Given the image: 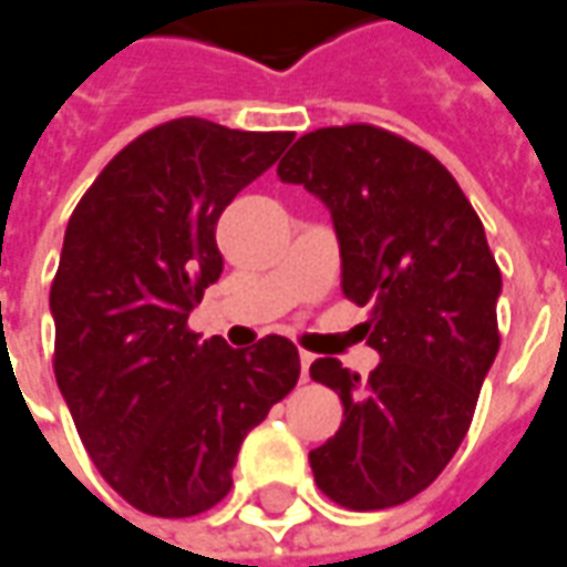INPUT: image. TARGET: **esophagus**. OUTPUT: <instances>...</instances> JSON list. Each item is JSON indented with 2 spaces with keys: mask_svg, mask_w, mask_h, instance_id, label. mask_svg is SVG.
<instances>
[{
  "mask_svg": "<svg viewBox=\"0 0 567 567\" xmlns=\"http://www.w3.org/2000/svg\"><path fill=\"white\" fill-rule=\"evenodd\" d=\"M310 363H313V354H301V382H307V373H310Z\"/></svg>",
  "mask_w": 567,
  "mask_h": 567,
  "instance_id": "esophagus-1",
  "label": "esophagus"
}]
</instances>
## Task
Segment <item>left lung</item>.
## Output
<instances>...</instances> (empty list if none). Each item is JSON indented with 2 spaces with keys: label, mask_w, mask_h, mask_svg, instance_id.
I'll return each instance as SVG.
<instances>
[{
  "label": "left lung",
  "mask_w": 567,
  "mask_h": 567,
  "mask_svg": "<svg viewBox=\"0 0 567 567\" xmlns=\"http://www.w3.org/2000/svg\"><path fill=\"white\" fill-rule=\"evenodd\" d=\"M279 178L329 209L342 291L370 307L361 326L380 354L370 380L310 363L344 404L339 433L310 452L313 480L344 508H392L440 477L471 426L498 351V266L449 168L382 127L310 131Z\"/></svg>",
  "instance_id": "left-lung-1"
}]
</instances>
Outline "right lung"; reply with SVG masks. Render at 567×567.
I'll return each instance as SVG.
<instances>
[{
  "instance_id": "obj_1",
  "label": "right lung",
  "mask_w": 567,
  "mask_h": 567,
  "mask_svg": "<svg viewBox=\"0 0 567 567\" xmlns=\"http://www.w3.org/2000/svg\"><path fill=\"white\" fill-rule=\"evenodd\" d=\"M288 144L175 118L127 144L71 213L50 291L55 382L96 471L147 515L223 502L245 436L301 377L282 336L228 348L187 329L223 272V209Z\"/></svg>"
}]
</instances>
